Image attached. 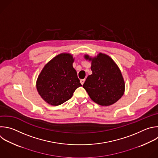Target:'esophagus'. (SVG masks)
<instances>
[{
	"label": "esophagus",
	"mask_w": 158,
	"mask_h": 158,
	"mask_svg": "<svg viewBox=\"0 0 158 158\" xmlns=\"http://www.w3.org/2000/svg\"><path fill=\"white\" fill-rule=\"evenodd\" d=\"M85 81V79H81L80 82H81V84H82V85H83V84H84V83Z\"/></svg>",
	"instance_id": "1"
}]
</instances>
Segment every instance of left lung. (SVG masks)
<instances>
[{"label": "left lung", "mask_w": 158, "mask_h": 158, "mask_svg": "<svg viewBox=\"0 0 158 158\" xmlns=\"http://www.w3.org/2000/svg\"><path fill=\"white\" fill-rule=\"evenodd\" d=\"M85 58L92 61V74L88 76L83 84L90 98L103 106H110L117 102L124 94L125 82L115 63L102 53L94 58L85 55Z\"/></svg>", "instance_id": "1"}]
</instances>
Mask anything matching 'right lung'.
<instances>
[{
	"label": "right lung",
	"instance_id": "1",
	"mask_svg": "<svg viewBox=\"0 0 158 158\" xmlns=\"http://www.w3.org/2000/svg\"><path fill=\"white\" fill-rule=\"evenodd\" d=\"M74 59L68 53L60 54L48 62L38 76L36 89L42 98L51 106L70 99L77 88L82 86L73 67Z\"/></svg>",
	"mask_w": 158,
	"mask_h": 158
}]
</instances>
